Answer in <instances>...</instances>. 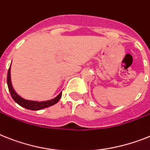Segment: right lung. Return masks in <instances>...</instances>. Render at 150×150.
<instances>
[{
  "mask_svg": "<svg viewBox=\"0 0 150 150\" xmlns=\"http://www.w3.org/2000/svg\"><path fill=\"white\" fill-rule=\"evenodd\" d=\"M7 83L8 90H9L10 93H11L13 100L17 103V104H19L20 106H23V107L26 109H28V110H42V109L53 106V105L56 104L60 100V99L61 98L62 96L61 92L60 94L58 95L57 96H56L54 99H52L50 100H47V101H43V102H38V101L24 100V99L21 97L19 95L17 94V93L14 91V90H13V86H12L11 80V67H9V70H8V72H7Z\"/></svg>",
  "mask_w": 150,
  "mask_h": 150,
  "instance_id": "right-lung-1",
  "label": "right lung"
}]
</instances>
